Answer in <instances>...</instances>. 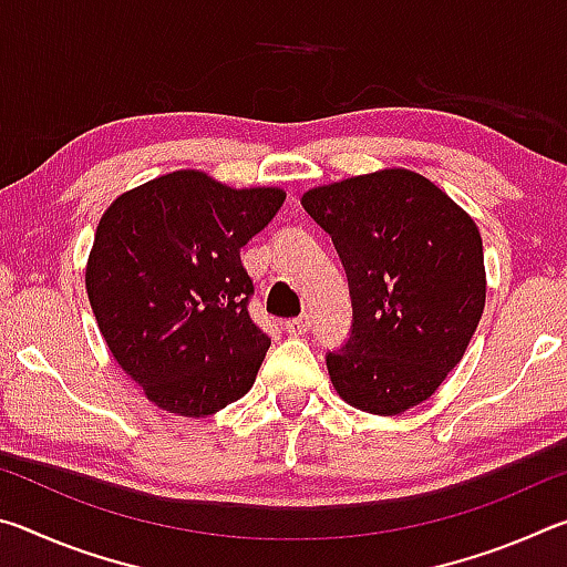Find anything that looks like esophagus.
<instances>
[{"mask_svg": "<svg viewBox=\"0 0 567 567\" xmlns=\"http://www.w3.org/2000/svg\"><path fill=\"white\" fill-rule=\"evenodd\" d=\"M312 328V320H310V315H300V318H295V320H287L285 322V330L290 332V334H305L307 330Z\"/></svg>", "mask_w": 567, "mask_h": 567, "instance_id": "1", "label": "esophagus"}]
</instances>
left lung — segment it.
<instances>
[{
	"mask_svg": "<svg viewBox=\"0 0 567 567\" xmlns=\"http://www.w3.org/2000/svg\"><path fill=\"white\" fill-rule=\"evenodd\" d=\"M302 207L348 270L352 334L328 354L348 405L392 417L463 360L485 307L483 237L435 182L385 167L307 189Z\"/></svg>",
	"mask_w": 567,
	"mask_h": 567,
	"instance_id": "8db88e82",
	"label": "left lung"
}]
</instances>
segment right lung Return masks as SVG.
<instances>
[{
  "label": "right lung",
  "instance_id": "right-lung-1",
  "mask_svg": "<svg viewBox=\"0 0 567 567\" xmlns=\"http://www.w3.org/2000/svg\"><path fill=\"white\" fill-rule=\"evenodd\" d=\"M282 203L280 187L177 169L104 209L87 297L112 358L159 410L207 417L252 388L270 338L247 315L239 249Z\"/></svg>",
  "mask_w": 567,
  "mask_h": 567
}]
</instances>
